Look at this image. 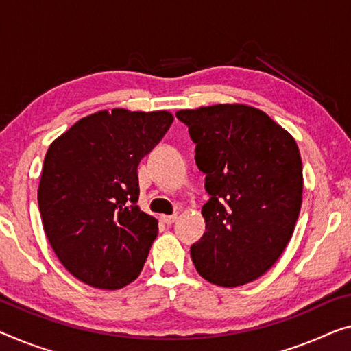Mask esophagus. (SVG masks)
Here are the masks:
<instances>
[{
  "mask_svg": "<svg viewBox=\"0 0 351 351\" xmlns=\"http://www.w3.org/2000/svg\"><path fill=\"white\" fill-rule=\"evenodd\" d=\"M162 221H164L167 226H171L176 221V214H171V216H162Z\"/></svg>",
  "mask_w": 351,
  "mask_h": 351,
  "instance_id": "obj_1",
  "label": "esophagus"
}]
</instances>
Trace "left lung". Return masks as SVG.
I'll list each match as a JSON object with an SVG mask.
<instances>
[{
  "label": "left lung",
  "mask_w": 351,
  "mask_h": 351,
  "mask_svg": "<svg viewBox=\"0 0 351 351\" xmlns=\"http://www.w3.org/2000/svg\"><path fill=\"white\" fill-rule=\"evenodd\" d=\"M209 200L206 232L191 245L203 279L238 287L263 276L289 244L302 203L295 138L258 108L219 104L180 110Z\"/></svg>",
  "instance_id": "obj_1"
}]
</instances>
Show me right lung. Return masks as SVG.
Segmentation results:
<instances>
[{
	"mask_svg": "<svg viewBox=\"0 0 351 351\" xmlns=\"http://www.w3.org/2000/svg\"><path fill=\"white\" fill-rule=\"evenodd\" d=\"M171 123L169 112H97L47 151L42 226L56 257L85 284L121 289L142 271L159 228L137 205V167Z\"/></svg>",
	"mask_w": 351,
	"mask_h": 351,
	"instance_id": "obj_1",
	"label": "right lung"
}]
</instances>
